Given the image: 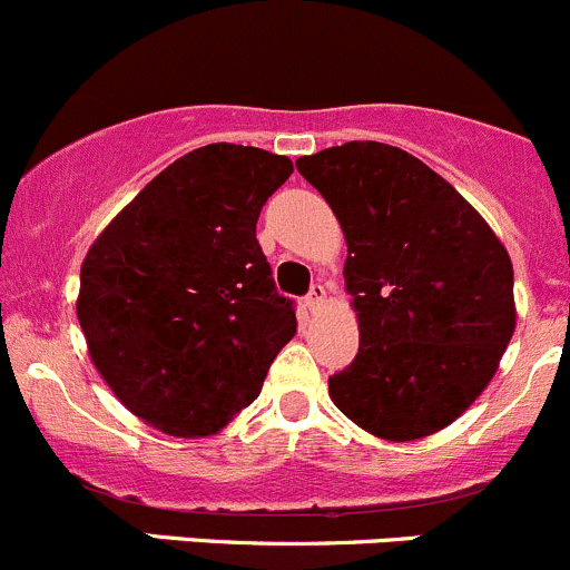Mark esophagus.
<instances>
[{
    "instance_id": "34e87169",
    "label": "esophagus",
    "mask_w": 570,
    "mask_h": 570,
    "mask_svg": "<svg viewBox=\"0 0 570 570\" xmlns=\"http://www.w3.org/2000/svg\"><path fill=\"white\" fill-rule=\"evenodd\" d=\"M304 302H307V307H321V304L326 302V285L324 283L309 285V293L304 296Z\"/></svg>"
}]
</instances>
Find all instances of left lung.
Instances as JSON below:
<instances>
[{
  "label": "left lung",
  "instance_id": "left-lung-1",
  "mask_svg": "<svg viewBox=\"0 0 570 570\" xmlns=\"http://www.w3.org/2000/svg\"><path fill=\"white\" fill-rule=\"evenodd\" d=\"M346 235L360 348L330 376L343 415L385 441L452 424L515 330L512 263L474 207L396 146L348 140L298 157Z\"/></svg>",
  "mask_w": 570,
  "mask_h": 570
}]
</instances>
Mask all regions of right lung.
Segmentation results:
<instances>
[{
    "label": "right lung",
    "mask_w": 570,
    "mask_h": 570,
    "mask_svg": "<svg viewBox=\"0 0 570 570\" xmlns=\"http://www.w3.org/2000/svg\"><path fill=\"white\" fill-rule=\"evenodd\" d=\"M293 163L210 144L157 174L94 240L77 318L94 365L138 419L177 438L222 430L296 332L257 218Z\"/></svg>",
    "instance_id": "obj_1"
}]
</instances>
